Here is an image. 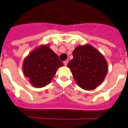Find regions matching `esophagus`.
Instances as JSON below:
<instances>
[{"mask_svg": "<svg viewBox=\"0 0 128 128\" xmlns=\"http://www.w3.org/2000/svg\"><path fill=\"white\" fill-rule=\"evenodd\" d=\"M68 61L67 60H66V61H64V66H67V64H68Z\"/></svg>", "mask_w": 128, "mask_h": 128, "instance_id": "obj_1", "label": "esophagus"}]
</instances>
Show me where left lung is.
Here are the masks:
<instances>
[{"label":"left lung","mask_w":128,"mask_h":128,"mask_svg":"<svg viewBox=\"0 0 128 128\" xmlns=\"http://www.w3.org/2000/svg\"><path fill=\"white\" fill-rule=\"evenodd\" d=\"M68 64L74 80L81 88L95 89L101 84L108 72V64L100 52L89 44L79 46Z\"/></svg>","instance_id":"1"}]
</instances>
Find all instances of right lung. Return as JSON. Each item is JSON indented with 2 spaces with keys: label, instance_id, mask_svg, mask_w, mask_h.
<instances>
[{
  "label": "right lung",
  "instance_id": "right-lung-1",
  "mask_svg": "<svg viewBox=\"0 0 128 128\" xmlns=\"http://www.w3.org/2000/svg\"><path fill=\"white\" fill-rule=\"evenodd\" d=\"M63 66L59 57L48 45L36 48L23 63V72L34 87H44L50 82L57 69Z\"/></svg>",
  "mask_w": 128,
  "mask_h": 128
}]
</instances>
